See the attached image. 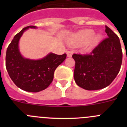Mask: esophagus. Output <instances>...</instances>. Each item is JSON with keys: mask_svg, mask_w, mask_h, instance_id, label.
I'll use <instances>...</instances> for the list:
<instances>
[{"mask_svg": "<svg viewBox=\"0 0 127 127\" xmlns=\"http://www.w3.org/2000/svg\"><path fill=\"white\" fill-rule=\"evenodd\" d=\"M72 55V51H68L67 52V57H71Z\"/></svg>", "mask_w": 127, "mask_h": 127, "instance_id": "34e87169", "label": "esophagus"}]
</instances>
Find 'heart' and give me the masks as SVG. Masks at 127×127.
Here are the masks:
<instances>
[{
  "label": "heart",
  "mask_w": 127,
  "mask_h": 127,
  "mask_svg": "<svg viewBox=\"0 0 127 127\" xmlns=\"http://www.w3.org/2000/svg\"><path fill=\"white\" fill-rule=\"evenodd\" d=\"M94 31L92 29L81 30L76 33L69 40V44L72 46H79L89 42L90 47L97 45L101 40V35L97 34L94 35Z\"/></svg>",
  "instance_id": "b5f03b06"
}]
</instances>
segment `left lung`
Masks as SVG:
<instances>
[{"mask_svg": "<svg viewBox=\"0 0 127 127\" xmlns=\"http://www.w3.org/2000/svg\"><path fill=\"white\" fill-rule=\"evenodd\" d=\"M105 38L90 54H73L75 82L81 88L97 90L107 87L119 73L122 63L120 39L105 25Z\"/></svg>", "mask_w": 127, "mask_h": 127, "instance_id": "obj_1", "label": "left lung"}]
</instances>
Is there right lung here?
Here are the masks:
<instances>
[{
    "label": "right lung",
    "mask_w": 127,
    "mask_h": 127,
    "mask_svg": "<svg viewBox=\"0 0 127 127\" xmlns=\"http://www.w3.org/2000/svg\"><path fill=\"white\" fill-rule=\"evenodd\" d=\"M29 28L28 26L15 35L9 46L5 56V67L11 79L16 86L29 92H38L48 88L53 79L54 72L66 58L62 55L50 53L41 60H30L20 54L18 42L22 34Z\"/></svg>",
    "instance_id": "1"
}]
</instances>
